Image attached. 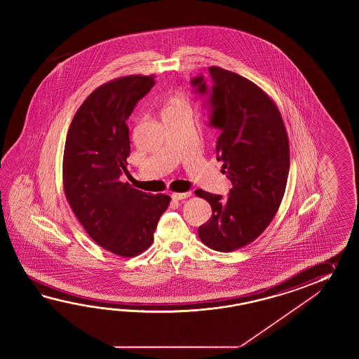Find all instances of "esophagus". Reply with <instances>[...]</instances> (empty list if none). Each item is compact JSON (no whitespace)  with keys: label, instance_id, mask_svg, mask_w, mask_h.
I'll return each instance as SVG.
<instances>
[{"label":"esophagus","instance_id":"34e87169","mask_svg":"<svg viewBox=\"0 0 359 359\" xmlns=\"http://www.w3.org/2000/svg\"><path fill=\"white\" fill-rule=\"evenodd\" d=\"M191 195L192 194H191L190 191L189 192H173L172 194V198L178 201V200H184V198H190Z\"/></svg>","mask_w":359,"mask_h":359}]
</instances>
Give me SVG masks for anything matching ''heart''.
<instances>
[{"mask_svg":"<svg viewBox=\"0 0 359 359\" xmlns=\"http://www.w3.org/2000/svg\"><path fill=\"white\" fill-rule=\"evenodd\" d=\"M192 114V101L187 95L182 92L172 93L165 100L163 116L165 115H191Z\"/></svg>","mask_w":359,"mask_h":359,"instance_id":"heart-1","label":"heart"}]
</instances>
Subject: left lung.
<instances>
[{
  "instance_id": "obj_1",
  "label": "left lung",
  "mask_w": 359,
  "mask_h": 359,
  "mask_svg": "<svg viewBox=\"0 0 359 359\" xmlns=\"http://www.w3.org/2000/svg\"><path fill=\"white\" fill-rule=\"evenodd\" d=\"M213 78L210 124L221 130L217 159L232 189L227 198L195 191L212 206V217L198 227L203 244L229 252L252 243L264 232L281 205L290 168V146L275 101L259 86L219 67ZM205 93L203 76L192 79Z\"/></svg>"
}]
</instances>
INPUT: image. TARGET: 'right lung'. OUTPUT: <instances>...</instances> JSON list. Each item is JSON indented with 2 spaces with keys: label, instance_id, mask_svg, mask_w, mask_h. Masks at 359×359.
Here are the masks:
<instances>
[{
  "label": "right lung",
  "instance_id": "right-lung-1",
  "mask_svg": "<svg viewBox=\"0 0 359 359\" xmlns=\"http://www.w3.org/2000/svg\"><path fill=\"white\" fill-rule=\"evenodd\" d=\"M154 84V76L141 74L101 84L76 110L64 149L69 205L96 244L123 258L151 246L170 203L165 194L150 195L119 181L130 151L127 119Z\"/></svg>",
  "mask_w": 359,
  "mask_h": 359
}]
</instances>
